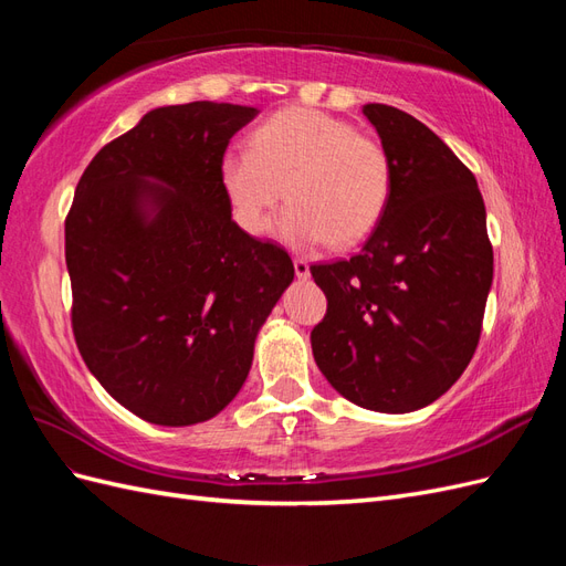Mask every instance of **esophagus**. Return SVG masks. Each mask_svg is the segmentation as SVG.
Returning a JSON list of instances; mask_svg holds the SVG:
<instances>
[{"mask_svg":"<svg viewBox=\"0 0 566 566\" xmlns=\"http://www.w3.org/2000/svg\"><path fill=\"white\" fill-rule=\"evenodd\" d=\"M293 264H295V276L297 279H302V281L310 279V262L302 260V256H295Z\"/></svg>","mask_w":566,"mask_h":566,"instance_id":"esophagus-1","label":"esophagus"}]
</instances>
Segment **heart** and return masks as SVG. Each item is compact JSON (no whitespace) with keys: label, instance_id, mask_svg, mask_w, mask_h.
I'll return each mask as SVG.
<instances>
[{"label":"heart","instance_id":"1","mask_svg":"<svg viewBox=\"0 0 566 566\" xmlns=\"http://www.w3.org/2000/svg\"><path fill=\"white\" fill-rule=\"evenodd\" d=\"M221 184L233 219L256 235L269 210L290 202L276 231L290 245L349 248L378 227L391 196L385 146L347 119L314 108H285L266 117L250 148L221 158Z\"/></svg>","mask_w":566,"mask_h":566}]
</instances>
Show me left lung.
Segmentation results:
<instances>
[{
  "label": "left lung",
  "instance_id": "8db88e82",
  "mask_svg": "<svg viewBox=\"0 0 566 566\" xmlns=\"http://www.w3.org/2000/svg\"><path fill=\"white\" fill-rule=\"evenodd\" d=\"M391 163L389 205L349 260L314 264L328 312L316 366L342 397L378 413L437 401L468 368L493 281L476 179L420 119L364 106Z\"/></svg>",
  "mask_w": 566,
  "mask_h": 566
}]
</instances>
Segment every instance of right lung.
Here are the masks:
<instances>
[{
    "instance_id": "1",
    "label": "right lung",
    "mask_w": 566,
    "mask_h": 566,
    "mask_svg": "<svg viewBox=\"0 0 566 566\" xmlns=\"http://www.w3.org/2000/svg\"><path fill=\"white\" fill-rule=\"evenodd\" d=\"M256 113L212 101L150 111L75 188L65 264L77 349L146 422L186 427L224 410L295 279L283 248L231 219L221 184L231 136Z\"/></svg>"
}]
</instances>
